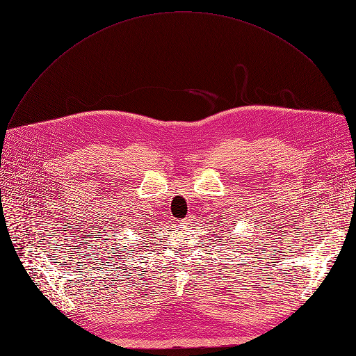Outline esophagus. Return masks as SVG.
Returning <instances> with one entry per match:
<instances>
[{
  "label": "esophagus",
  "mask_w": 356,
  "mask_h": 356,
  "mask_svg": "<svg viewBox=\"0 0 356 356\" xmlns=\"http://www.w3.org/2000/svg\"><path fill=\"white\" fill-rule=\"evenodd\" d=\"M181 225H192V219L186 218L184 220H181Z\"/></svg>",
  "instance_id": "1"
}]
</instances>
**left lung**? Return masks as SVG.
<instances>
[{
  "instance_id": "1",
  "label": "left lung",
  "mask_w": 356,
  "mask_h": 356,
  "mask_svg": "<svg viewBox=\"0 0 356 356\" xmlns=\"http://www.w3.org/2000/svg\"><path fill=\"white\" fill-rule=\"evenodd\" d=\"M232 239H234V238H232ZM231 242H232V241H231Z\"/></svg>"
}]
</instances>
